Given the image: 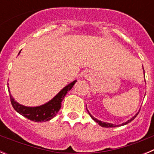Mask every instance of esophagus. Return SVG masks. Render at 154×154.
<instances>
[{
    "instance_id": "1",
    "label": "esophagus",
    "mask_w": 154,
    "mask_h": 154,
    "mask_svg": "<svg viewBox=\"0 0 154 154\" xmlns=\"http://www.w3.org/2000/svg\"><path fill=\"white\" fill-rule=\"evenodd\" d=\"M92 73L91 72H87L85 73V79H90L91 77H92Z\"/></svg>"
}]
</instances>
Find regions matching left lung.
I'll list each match as a JSON object with an SVG mask.
<instances>
[{
    "instance_id": "left-lung-1",
    "label": "left lung",
    "mask_w": 154,
    "mask_h": 154,
    "mask_svg": "<svg viewBox=\"0 0 154 154\" xmlns=\"http://www.w3.org/2000/svg\"><path fill=\"white\" fill-rule=\"evenodd\" d=\"M143 72H144V70H143ZM86 109H87V108H86ZM87 111H88V112H89V116H90L91 117H92V119H93L94 121H96V123H97L99 125V126H103V127H106V128H109V127H116V126H123V125H126V124H127V123H130V122H131L132 120H133V119H135V118L137 117V116L138 115V113H139V112H137V114H136L135 116H133V117H132L131 119H129V120H128V121H126V122H125V123H122V124H120V125H114V124H112V123H104V122H102V121L99 120V119H96V118H94L93 116H92L91 115L90 113H89V110L87 109Z\"/></svg>"
}]
</instances>
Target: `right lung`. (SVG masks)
<instances>
[{
    "instance_id": "right-lung-1",
    "label": "right lung",
    "mask_w": 154,
    "mask_h": 154,
    "mask_svg": "<svg viewBox=\"0 0 154 154\" xmlns=\"http://www.w3.org/2000/svg\"><path fill=\"white\" fill-rule=\"evenodd\" d=\"M76 82L77 81L75 80L72 82L66 85L52 99H51L49 102H48L45 104L42 105L40 106L28 107L19 104L12 97L10 90H8L9 94H10L11 103L13 108L19 114H21L25 118H28V119L34 121V122H46L55 116L57 112L60 109L61 105H62L61 103L65 98V95L69 90H71V89L72 88ZM8 88L9 89L8 86Z\"/></svg>"
}]
</instances>
